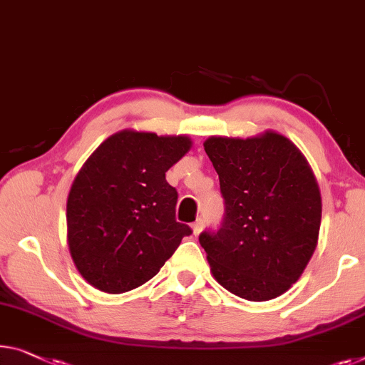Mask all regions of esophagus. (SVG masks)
I'll use <instances>...</instances> for the list:
<instances>
[{"label": "esophagus", "instance_id": "obj_1", "mask_svg": "<svg viewBox=\"0 0 365 365\" xmlns=\"http://www.w3.org/2000/svg\"><path fill=\"white\" fill-rule=\"evenodd\" d=\"M203 226H205V221L203 220H197L192 225V227H193V235L195 236H198L200 232H201V230H203Z\"/></svg>", "mask_w": 365, "mask_h": 365}]
</instances>
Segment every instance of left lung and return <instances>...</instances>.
Masks as SVG:
<instances>
[{
	"mask_svg": "<svg viewBox=\"0 0 365 365\" xmlns=\"http://www.w3.org/2000/svg\"><path fill=\"white\" fill-rule=\"evenodd\" d=\"M205 150L220 175L225 216L200 244L215 279L251 302L280 297L317 249L322 195L308 162L277 133L210 138Z\"/></svg>",
	"mask_w": 365,
	"mask_h": 365,
	"instance_id": "obj_1",
	"label": "left lung"
}]
</instances>
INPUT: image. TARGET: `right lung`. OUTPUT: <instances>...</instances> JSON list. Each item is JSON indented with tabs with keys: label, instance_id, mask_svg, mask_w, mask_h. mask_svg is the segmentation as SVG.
I'll list each match as a JSON object with an SVG mask.
<instances>
[{
	"label": "right lung",
	"instance_id": "add662e5",
	"mask_svg": "<svg viewBox=\"0 0 365 365\" xmlns=\"http://www.w3.org/2000/svg\"><path fill=\"white\" fill-rule=\"evenodd\" d=\"M190 148L187 135L121 130L80 168L67 200V237L88 284L106 293L138 288L192 235L175 220L178 193L165 180Z\"/></svg>",
	"mask_w": 365,
	"mask_h": 365
}]
</instances>
